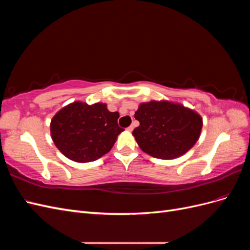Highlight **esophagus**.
<instances>
[{
	"label": "esophagus",
	"instance_id": "1",
	"mask_svg": "<svg viewBox=\"0 0 250 250\" xmlns=\"http://www.w3.org/2000/svg\"><path fill=\"white\" fill-rule=\"evenodd\" d=\"M133 128H134V126H133V125H130L129 127H127V130H128V131H132Z\"/></svg>",
	"mask_w": 250,
	"mask_h": 250
}]
</instances>
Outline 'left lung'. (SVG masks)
I'll list each match as a JSON object with an SVG mask.
<instances>
[{
	"instance_id": "obj_1",
	"label": "left lung",
	"mask_w": 250,
	"mask_h": 250,
	"mask_svg": "<svg viewBox=\"0 0 250 250\" xmlns=\"http://www.w3.org/2000/svg\"><path fill=\"white\" fill-rule=\"evenodd\" d=\"M132 131L140 148L153 157L172 160L185 154L199 139L202 119L194 110L168 101L142 103Z\"/></svg>"
}]
</instances>
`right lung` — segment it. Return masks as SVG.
Masks as SVG:
<instances>
[{
  "mask_svg": "<svg viewBox=\"0 0 250 250\" xmlns=\"http://www.w3.org/2000/svg\"><path fill=\"white\" fill-rule=\"evenodd\" d=\"M119 112H110L106 104L74 102L60 109L51 121L55 146L67 158L88 163L112 148L124 129L118 125Z\"/></svg>",
  "mask_w": 250,
  "mask_h": 250,
  "instance_id": "1",
  "label": "right lung"
}]
</instances>
